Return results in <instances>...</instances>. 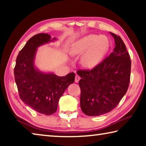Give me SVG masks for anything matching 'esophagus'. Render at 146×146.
Instances as JSON below:
<instances>
[{"instance_id": "34e87169", "label": "esophagus", "mask_w": 146, "mask_h": 146, "mask_svg": "<svg viewBox=\"0 0 146 146\" xmlns=\"http://www.w3.org/2000/svg\"><path fill=\"white\" fill-rule=\"evenodd\" d=\"M80 76H79L78 75H76L75 76V82H76V83H78L79 80H80Z\"/></svg>"}]
</instances>
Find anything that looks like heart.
<instances>
[{
	"instance_id": "obj_1",
	"label": "heart",
	"mask_w": 146,
	"mask_h": 146,
	"mask_svg": "<svg viewBox=\"0 0 146 146\" xmlns=\"http://www.w3.org/2000/svg\"><path fill=\"white\" fill-rule=\"evenodd\" d=\"M110 46V42L106 36L89 35L75 42L71 47L70 53L73 55H82L80 64L86 68H93L98 66Z\"/></svg>"
}]
</instances>
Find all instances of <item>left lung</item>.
Here are the masks:
<instances>
[{"instance_id": "8db88e82", "label": "left lung", "mask_w": 146, "mask_h": 146, "mask_svg": "<svg viewBox=\"0 0 146 146\" xmlns=\"http://www.w3.org/2000/svg\"><path fill=\"white\" fill-rule=\"evenodd\" d=\"M113 52L90 71H78L80 108L86 115L97 117L110 112L126 93L130 80V56L119 36L113 33Z\"/></svg>"}]
</instances>
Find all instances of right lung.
I'll list each match as a JSON object with an SVG mask.
<instances>
[{
    "instance_id": "1",
    "label": "right lung",
    "mask_w": 146,
    "mask_h": 146,
    "mask_svg": "<svg viewBox=\"0 0 146 146\" xmlns=\"http://www.w3.org/2000/svg\"><path fill=\"white\" fill-rule=\"evenodd\" d=\"M47 33L31 37L20 51L14 69L15 80L21 99L36 112L50 115L56 112L58 101L75 81V73L60 76L40 71L35 65L38 48L57 40Z\"/></svg>"
}]
</instances>
